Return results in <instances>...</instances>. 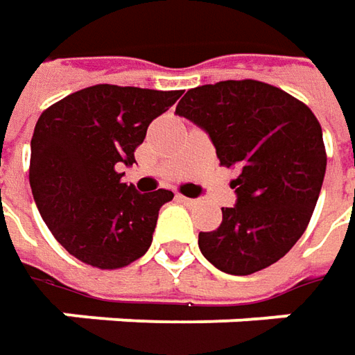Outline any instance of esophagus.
<instances>
[{"instance_id": "obj_1", "label": "esophagus", "mask_w": 355, "mask_h": 355, "mask_svg": "<svg viewBox=\"0 0 355 355\" xmlns=\"http://www.w3.org/2000/svg\"><path fill=\"white\" fill-rule=\"evenodd\" d=\"M178 201H182V203H185V205H193V203H196V199L185 198V196H178Z\"/></svg>"}]
</instances>
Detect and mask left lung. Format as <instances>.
Returning a JSON list of instances; mask_svg holds the SVG:
<instances>
[{
	"label": "left lung",
	"instance_id": "obj_1",
	"mask_svg": "<svg viewBox=\"0 0 355 355\" xmlns=\"http://www.w3.org/2000/svg\"><path fill=\"white\" fill-rule=\"evenodd\" d=\"M175 114L211 138L221 166L237 168L233 207L199 233L203 257L227 275L282 259L306 231L326 173L320 122L306 104L261 80H221L185 92Z\"/></svg>",
	"mask_w": 355,
	"mask_h": 355
}]
</instances>
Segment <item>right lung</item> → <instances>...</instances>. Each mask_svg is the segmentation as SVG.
<instances>
[{"mask_svg": "<svg viewBox=\"0 0 355 355\" xmlns=\"http://www.w3.org/2000/svg\"><path fill=\"white\" fill-rule=\"evenodd\" d=\"M182 90L94 85L49 106L31 138L29 184L53 237L78 261L122 268L152 245L157 213L173 199L122 184L150 122Z\"/></svg>", "mask_w": 355, "mask_h": 355, "instance_id": "1", "label": "right lung"}]
</instances>
